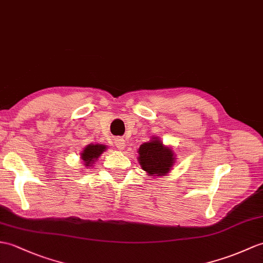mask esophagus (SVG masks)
<instances>
[{
  "instance_id": "1",
  "label": "esophagus",
  "mask_w": 263,
  "mask_h": 263,
  "mask_svg": "<svg viewBox=\"0 0 263 263\" xmlns=\"http://www.w3.org/2000/svg\"><path fill=\"white\" fill-rule=\"evenodd\" d=\"M114 143L117 144V146L118 148L120 149V150H123L124 149V146H125V141H124V139H122V138H117L114 140Z\"/></svg>"
}]
</instances>
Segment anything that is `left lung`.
<instances>
[{
    "mask_svg": "<svg viewBox=\"0 0 263 263\" xmlns=\"http://www.w3.org/2000/svg\"><path fill=\"white\" fill-rule=\"evenodd\" d=\"M172 149L163 146L158 140L143 143L139 149L140 166L151 176H163L174 164Z\"/></svg>",
    "mask_w": 263,
    "mask_h": 263,
    "instance_id": "1",
    "label": "left lung"
}]
</instances>
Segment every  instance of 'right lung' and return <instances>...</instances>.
Returning <instances> with one entry per match:
<instances>
[{
    "instance_id": "1",
    "label": "right lung",
    "mask_w": 263,
    "mask_h": 263,
    "mask_svg": "<svg viewBox=\"0 0 263 263\" xmlns=\"http://www.w3.org/2000/svg\"><path fill=\"white\" fill-rule=\"evenodd\" d=\"M104 150H105V145H102V144L87 145L82 152V159L85 162V166L88 167L90 163L93 164V161L96 160L101 154H103Z\"/></svg>"
}]
</instances>
